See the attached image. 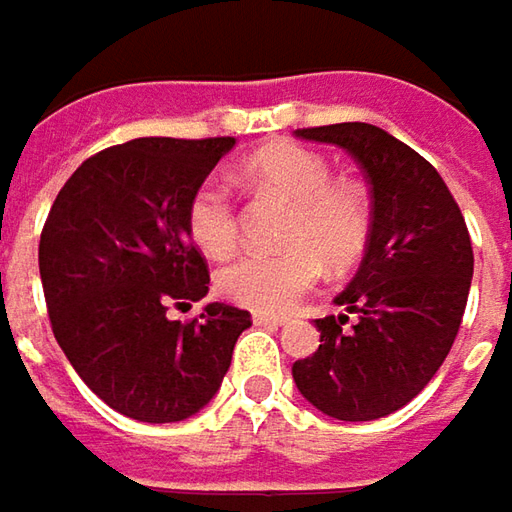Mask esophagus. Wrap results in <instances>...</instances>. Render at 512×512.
<instances>
[{
	"instance_id": "esophagus-1",
	"label": "esophagus",
	"mask_w": 512,
	"mask_h": 512,
	"mask_svg": "<svg viewBox=\"0 0 512 512\" xmlns=\"http://www.w3.org/2000/svg\"><path fill=\"white\" fill-rule=\"evenodd\" d=\"M252 320H255L257 326H283L286 323V317H280V314H263V311H257Z\"/></svg>"
}]
</instances>
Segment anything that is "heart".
I'll return each instance as SVG.
<instances>
[{"label":"heart","mask_w":512,"mask_h":512,"mask_svg":"<svg viewBox=\"0 0 512 512\" xmlns=\"http://www.w3.org/2000/svg\"><path fill=\"white\" fill-rule=\"evenodd\" d=\"M243 178L289 201L280 229L283 249L243 252L215 274L229 303L255 311H286L317 286L323 263L343 272L371 238V201L354 181L331 178V164L300 144H274L243 164ZM186 229L209 257L229 255L238 243V203L221 181H203L186 203Z\"/></svg>","instance_id":"heart-1"}]
</instances>
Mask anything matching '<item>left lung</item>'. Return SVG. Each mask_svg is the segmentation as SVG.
Segmentation results:
<instances>
[{
    "label": "left lung",
    "instance_id": "8db88e82",
    "mask_svg": "<svg viewBox=\"0 0 512 512\" xmlns=\"http://www.w3.org/2000/svg\"><path fill=\"white\" fill-rule=\"evenodd\" d=\"M357 158L371 184V238L360 272L334 300L347 314L320 317V348L291 365L300 394L343 422H371L428 385L459 334L473 277V246L442 175L374 124L297 130Z\"/></svg>",
    "mask_w": 512,
    "mask_h": 512
}]
</instances>
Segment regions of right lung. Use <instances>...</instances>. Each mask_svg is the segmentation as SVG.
<instances>
[{
    "instance_id": "obj_1",
    "label": "right lung",
    "mask_w": 512,
    "mask_h": 512,
    "mask_svg": "<svg viewBox=\"0 0 512 512\" xmlns=\"http://www.w3.org/2000/svg\"><path fill=\"white\" fill-rule=\"evenodd\" d=\"M235 138H135L87 158L39 240L47 314L84 385L138 422H181L218 394L252 314L209 303L186 203Z\"/></svg>"
}]
</instances>
